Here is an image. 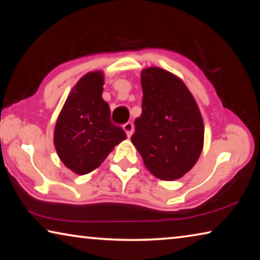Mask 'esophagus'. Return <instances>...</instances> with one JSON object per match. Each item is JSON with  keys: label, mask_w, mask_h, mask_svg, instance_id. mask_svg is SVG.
<instances>
[{"label": "esophagus", "mask_w": 260, "mask_h": 260, "mask_svg": "<svg viewBox=\"0 0 260 260\" xmlns=\"http://www.w3.org/2000/svg\"><path fill=\"white\" fill-rule=\"evenodd\" d=\"M122 128L126 132V134L128 138H131V135L133 134V124L132 122H126V124L122 126Z\"/></svg>", "instance_id": "esophagus-1"}]
</instances>
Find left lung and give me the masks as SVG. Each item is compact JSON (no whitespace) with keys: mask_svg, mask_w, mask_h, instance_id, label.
I'll return each instance as SVG.
<instances>
[{"mask_svg":"<svg viewBox=\"0 0 260 260\" xmlns=\"http://www.w3.org/2000/svg\"><path fill=\"white\" fill-rule=\"evenodd\" d=\"M141 83L142 114L131 140L153 175L177 180L195 165L203 148L200 109L186 85L165 70H143Z\"/></svg>","mask_w":260,"mask_h":260,"instance_id":"1","label":"left lung"}]
</instances>
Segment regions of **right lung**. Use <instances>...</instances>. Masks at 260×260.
Listing matches in <instances>:
<instances>
[{"label":"right lung","mask_w":260,"mask_h":260,"mask_svg":"<svg viewBox=\"0 0 260 260\" xmlns=\"http://www.w3.org/2000/svg\"><path fill=\"white\" fill-rule=\"evenodd\" d=\"M103 74L83 76L65 102L56 122L54 143L60 160L77 174H87L102 164L114 146L126 139L112 124L109 104L102 99Z\"/></svg>","instance_id":"right-lung-1"}]
</instances>
